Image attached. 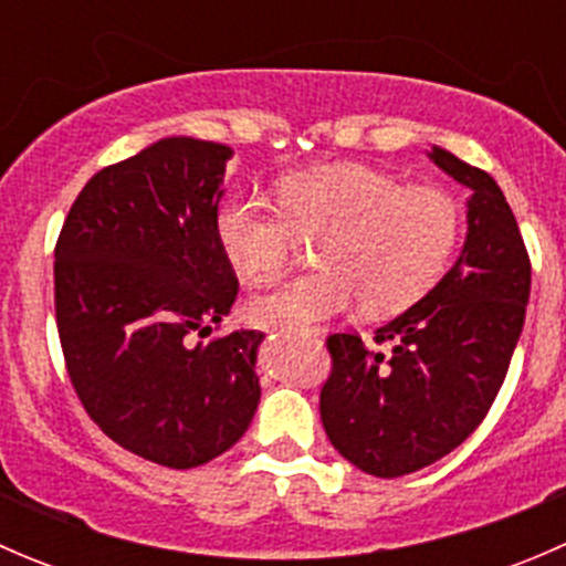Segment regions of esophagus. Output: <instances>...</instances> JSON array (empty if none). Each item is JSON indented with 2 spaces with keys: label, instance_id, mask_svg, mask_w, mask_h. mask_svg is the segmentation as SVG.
I'll return each mask as SVG.
<instances>
[{
  "label": "esophagus",
  "instance_id": "esophagus-1",
  "mask_svg": "<svg viewBox=\"0 0 566 566\" xmlns=\"http://www.w3.org/2000/svg\"><path fill=\"white\" fill-rule=\"evenodd\" d=\"M290 328H284V325H279V328H273V336H282V334H287Z\"/></svg>",
  "mask_w": 566,
  "mask_h": 566
}]
</instances>
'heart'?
I'll use <instances>...</instances> for the list:
<instances>
[{
	"label": "heart",
	"mask_w": 566,
	"mask_h": 566,
	"mask_svg": "<svg viewBox=\"0 0 566 566\" xmlns=\"http://www.w3.org/2000/svg\"><path fill=\"white\" fill-rule=\"evenodd\" d=\"M276 199L279 208L232 197L216 213L221 249L249 282H273L304 241H319V271L251 301L256 323L304 328L358 301L375 317L408 310L438 282L460 238V205L447 188L364 164L282 177Z\"/></svg>",
	"instance_id": "1"
}]
</instances>
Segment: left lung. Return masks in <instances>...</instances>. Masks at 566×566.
Wrapping results in <instances>:
<instances>
[{
  "label": "left lung",
  "instance_id": "left-lung-1",
  "mask_svg": "<svg viewBox=\"0 0 566 566\" xmlns=\"http://www.w3.org/2000/svg\"><path fill=\"white\" fill-rule=\"evenodd\" d=\"M471 188L468 235L452 271L375 331L331 334L319 419L336 452L373 476H405L458 449L484 421L521 339L531 260L504 191L484 169L432 147Z\"/></svg>",
  "mask_w": 566,
  "mask_h": 566
}]
</instances>
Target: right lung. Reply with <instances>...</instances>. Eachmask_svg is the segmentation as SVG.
I'll return each instance as SVG.
<instances>
[{"label":"right lung","mask_w":566,"mask_h":566,"mask_svg":"<svg viewBox=\"0 0 566 566\" xmlns=\"http://www.w3.org/2000/svg\"><path fill=\"white\" fill-rule=\"evenodd\" d=\"M230 156L169 136L101 169L54 249L56 331L84 410L114 443L177 471L241 441L260 402V331L191 339L238 295L216 235Z\"/></svg>","instance_id":"right-lung-1"}]
</instances>
